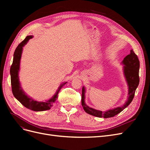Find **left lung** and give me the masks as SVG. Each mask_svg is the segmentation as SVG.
<instances>
[{
	"label": "left lung",
	"mask_w": 150,
	"mask_h": 150,
	"mask_svg": "<svg viewBox=\"0 0 150 150\" xmlns=\"http://www.w3.org/2000/svg\"><path fill=\"white\" fill-rule=\"evenodd\" d=\"M122 64L124 66V74L128 85V99L126 101L123 106L121 107H117L112 110H108L106 112H103L94 110L93 108L89 107L86 105L84 103V93L85 88L83 87L82 89V96H81V104L84 109V110L88 113V114L94 116L98 117H104V118H108L111 117L119 114L128 106L132 101L134 96V93L138 86L139 83V61L137 54H136L133 50H131L130 54L127 55L122 61Z\"/></svg>",
	"instance_id": "obj_1"
}]
</instances>
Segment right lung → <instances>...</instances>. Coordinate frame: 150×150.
I'll use <instances>...</instances> for the list:
<instances>
[{
  "label": "right lung",
  "mask_w": 150,
  "mask_h": 150,
  "mask_svg": "<svg viewBox=\"0 0 150 150\" xmlns=\"http://www.w3.org/2000/svg\"><path fill=\"white\" fill-rule=\"evenodd\" d=\"M31 38H33V35L27 36L23 41H22L18 45V46L15 50L14 54H13V62L10 69L12 91L14 97L25 108L34 111H42L51 109V108L53 106L54 103L56 100L59 91L62 86L66 84L67 82L61 84L56 94L46 102H39L34 101V99L27 96L24 93L20 86L18 74H19L20 60L21 58L22 49H23L25 44H26L28 40Z\"/></svg>",
  "instance_id": "add662e5"
}]
</instances>
